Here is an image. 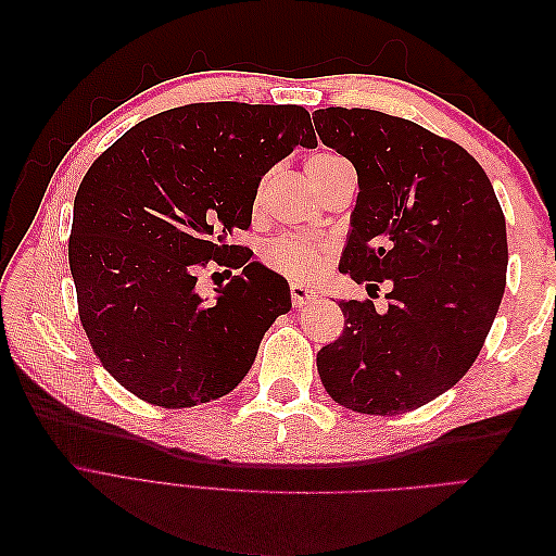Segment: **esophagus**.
<instances>
[{
	"instance_id": "esophagus-1",
	"label": "esophagus",
	"mask_w": 556,
	"mask_h": 556,
	"mask_svg": "<svg viewBox=\"0 0 556 556\" xmlns=\"http://www.w3.org/2000/svg\"><path fill=\"white\" fill-rule=\"evenodd\" d=\"M290 296H292V306H294V308L306 306V304H311V301L317 299V294H315L313 290L304 288V285H292V288H290Z\"/></svg>"
}]
</instances>
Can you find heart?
<instances>
[{
    "instance_id": "obj_1",
    "label": "heart",
    "mask_w": 556,
    "mask_h": 556,
    "mask_svg": "<svg viewBox=\"0 0 556 556\" xmlns=\"http://www.w3.org/2000/svg\"><path fill=\"white\" fill-rule=\"evenodd\" d=\"M343 162V157L333 153H317L306 162V172L315 180L323 176L329 166ZM329 248L327 243L301 237V233H282V237L268 241L262 250V260L268 268L288 276L296 282H306L325 271Z\"/></svg>"
}]
</instances>
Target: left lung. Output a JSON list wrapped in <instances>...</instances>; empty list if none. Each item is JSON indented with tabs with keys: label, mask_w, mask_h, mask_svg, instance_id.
<instances>
[{
	"label": "left lung",
	"mask_w": 556,
	"mask_h": 556,
	"mask_svg": "<svg viewBox=\"0 0 556 556\" xmlns=\"http://www.w3.org/2000/svg\"><path fill=\"white\" fill-rule=\"evenodd\" d=\"M313 121L359 182L339 271L368 292L390 285L384 313L341 301L345 329L317 352V374L350 410H415L480 355L506 290V217L459 143L371 109H319Z\"/></svg>",
	"instance_id": "8db88e82"
}]
</instances>
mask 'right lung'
<instances>
[{
    "label": "right lung",
    "mask_w": 556,
    "mask_h": 556,
    "mask_svg": "<svg viewBox=\"0 0 556 556\" xmlns=\"http://www.w3.org/2000/svg\"><path fill=\"white\" fill-rule=\"evenodd\" d=\"M296 146H317L304 106L208 102L148 117L92 162L70 266L80 325L127 392L190 408L245 378L292 296L229 233L250 227L262 176ZM208 261L240 268L213 302L195 292Z\"/></svg>",
    "instance_id": "obj_1"
}]
</instances>
